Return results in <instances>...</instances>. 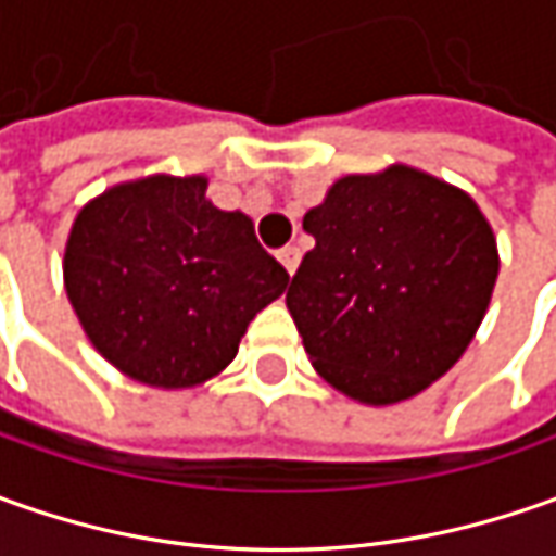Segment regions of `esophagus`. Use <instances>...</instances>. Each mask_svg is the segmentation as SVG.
I'll use <instances>...</instances> for the list:
<instances>
[{"label": "esophagus", "mask_w": 556, "mask_h": 556, "mask_svg": "<svg viewBox=\"0 0 556 556\" xmlns=\"http://www.w3.org/2000/svg\"><path fill=\"white\" fill-rule=\"evenodd\" d=\"M278 260H281V266L288 268V275H293L296 266H300V250L296 247H285V250H278Z\"/></svg>", "instance_id": "1"}]
</instances>
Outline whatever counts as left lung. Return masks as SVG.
Segmentation results:
<instances>
[{
    "label": "left lung",
    "mask_w": 556,
    "mask_h": 556,
    "mask_svg": "<svg viewBox=\"0 0 556 556\" xmlns=\"http://www.w3.org/2000/svg\"><path fill=\"white\" fill-rule=\"evenodd\" d=\"M315 247L288 309L315 371L362 405L415 399L480 331L498 244L458 185L393 163L343 176L303 216Z\"/></svg>",
    "instance_id": "left-lung-1"
}]
</instances>
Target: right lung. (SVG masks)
Here are the masks:
<instances>
[{"label":"right lung","instance_id":"1","mask_svg":"<svg viewBox=\"0 0 556 556\" xmlns=\"http://www.w3.org/2000/svg\"><path fill=\"white\" fill-rule=\"evenodd\" d=\"M206 185L166 173L111 185L64 244V290L89 343L154 390L223 374L256 312L288 288L253 219L213 206Z\"/></svg>","mask_w":556,"mask_h":556}]
</instances>
